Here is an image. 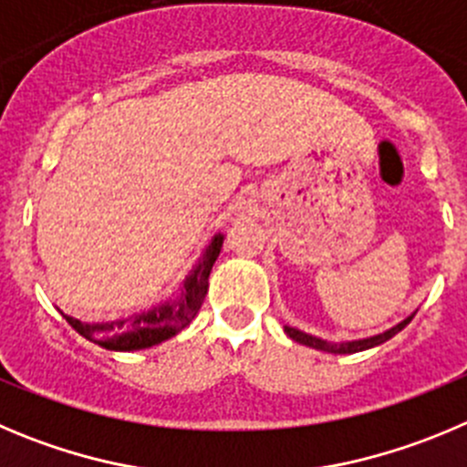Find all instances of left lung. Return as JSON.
<instances>
[{"label":"left lung","instance_id":"1","mask_svg":"<svg viewBox=\"0 0 467 467\" xmlns=\"http://www.w3.org/2000/svg\"><path fill=\"white\" fill-rule=\"evenodd\" d=\"M414 315H410V317H405L403 322L396 324V327H391L389 331L384 333H378V336H370V337H361V340H345V342H328V340H322V337L317 336H310V333H303L298 331V328H292V327H285V333L292 340L301 342V345H306V348H312V349H319V352H331V354H354V352H363V349H370V348H378V345H382V342L391 340L393 336L399 331H403L405 327H408L410 322H412Z\"/></svg>","mask_w":467,"mask_h":467}]
</instances>
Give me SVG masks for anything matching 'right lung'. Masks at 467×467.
Returning a JSON list of instances; mask_svg holds the SVG:
<instances>
[{
  "instance_id": "add662e5",
  "label": "right lung",
  "mask_w": 467,
  "mask_h": 467,
  "mask_svg": "<svg viewBox=\"0 0 467 467\" xmlns=\"http://www.w3.org/2000/svg\"><path fill=\"white\" fill-rule=\"evenodd\" d=\"M222 243H224V234H215L201 254L199 264L182 282L178 296L169 298L160 306L136 312L131 317L113 319V322H80V319L68 317L62 312L64 319L80 336L99 348L110 349V352H134V349H148L152 345H160V342L173 337L175 333H181L196 317V312L208 294V275H211L215 259L220 256Z\"/></svg>"
}]
</instances>
